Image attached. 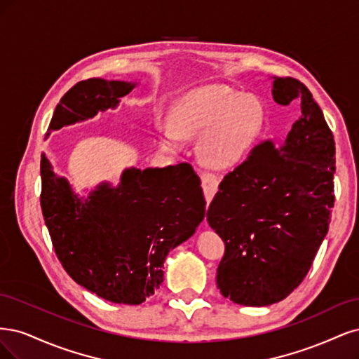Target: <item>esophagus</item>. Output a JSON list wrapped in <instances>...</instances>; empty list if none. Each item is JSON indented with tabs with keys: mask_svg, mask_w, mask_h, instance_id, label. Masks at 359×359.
<instances>
[{
	"mask_svg": "<svg viewBox=\"0 0 359 359\" xmlns=\"http://www.w3.org/2000/svg\"><path fill=\"white\" fill-rule=\"evenodd\" d=\"M201 182H203V189H204V195H205V201L207 205L212 201L213 195L217 191L219 182H221V177H219L216 172L212 171H203L201 172Z\"/></svg>",
	"mask_w": 359,
	"mask_h": 359,
	"instance_id": "34e87169",
	"label": "esophagus"
}]
</instances>
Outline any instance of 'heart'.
Masks as SVG:
<instances>
[{
    "mask_svg": "<svg viewBox=\"0 0 359 359\" xmlns=\"http://www.w3.org/2000/svg\"><path fill=\"white\" fill-rule=\"evenodd\" d=\"M264 119V107L257 98L229 86L212 85L184 95L172 113L175 122H161L158 130L170 146H182L184 135H204V158L215 167H229L249 154Z\"/></svg>",
    "mask_w": 359,
    "mask_h": 359,
    "instance_id": "1",
    "label": "heart"
}]
</instances>
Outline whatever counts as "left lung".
<instances>
[{"instance_id":"8db88e82","label":"left lung","mask_w":359,"mask_h":359,"mask_svg":"<svg viewBox=\"0 0 359 359\" xmlns=\"http://www.w3.org/2000/svg\"><path fill=\"white\" fill-rule=\"evenodd\" d=\"M276 102L299 106L283 142L253 147L229 171L207 210L225 243L216 285L231 302L270 306L303 282L334 207L335 143L319 104L304 83L276 77Z\"/></svg>"}]
</instances>
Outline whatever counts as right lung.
I'll return each instance as SVG.
<instances>
[{
  "mask_svg": "<svg viewBox=\"0 0 359 359\" xmlns=\"http://www.w3.org/2000/svg\"><path fill=\"white\" fill-rule=\"evenodd\" d=\"M133 88L82 80L61 98L48 131L114 107ZM40 171L41 210L57 259L76 283L111 303L140 304L154 295L168 252L204 219L201 180L188 163L126 170L118 188L102 184L85 203L43 155Z\"/></svg>",
  "mask_w": 359,
  "mask_h": 359,
  "instance_id": "obj_1",
  "label": "right lung"
}]
</instances>
